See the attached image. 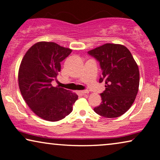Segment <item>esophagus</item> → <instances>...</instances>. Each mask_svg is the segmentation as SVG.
<instances>
[{
  "label": "esophagus",
  "mask_w": 160,
  "mask_h": 160,
  "mask_svg": "<svg viewBox=\"0 0 160 160\" xmlns=\"http://www.w3.org/2000/svg\"><path fill=\"white\" fill-rule=\"evenodd\" d=\"M79 93L82 94V95H86V94H88L89 93V91H87V90L79 91Z\"/></svg>",
  "instance_id": "esophagus-1"
}]
</instances>
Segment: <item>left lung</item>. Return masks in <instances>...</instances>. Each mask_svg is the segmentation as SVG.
I'll use <instances>...</instances> for the list:
<instances>
[{
    "instance_id": "1",
    "label": "left lung",
    "mask_w": 160,
    "mask_h": 160,
    "mask_svg": "<svg viewBox=\"0 0 160 160\" xmlns=\"http://www.w3.org/2000/svg\"><path fill=\"white\" fill-rule=\"evenodd\" d=\"M88 53L100 62L102 73L99 82L106 84V90L100 94L102 102L94 111L106 118L120 117L132 106L138 92L136 62L128 48L117 43H106Z\"/></svg>"
}]
</instances>
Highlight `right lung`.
<instances>
[{
	"label": "right lung",
	"mask_w": 160,
	"mask_h": 160,
	"mask_svg": "<svg viewBox=\"0 0 160 160\" xmlns=\"http://www.w3.org/2000/svg\"><path fill=\"white\" fill-rule=\"evenodd\" d=\"M71 52L54 42L40 41L28 50L19 65L18 83L23 99L35 114L47 121L64 119L78 99L75 92L52 84L60 71V62Z\"/></svg>",
	"instance_id": "right-lung-1"
}]
</instances>
